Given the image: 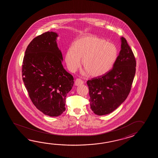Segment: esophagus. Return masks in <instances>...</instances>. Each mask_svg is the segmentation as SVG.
Wrapping results in <instances>:
<instances>
[{
  "label": "esophagus",
  "instance_id": "obj_1",
  "mask_svg": "<svg viewBox=\"0 0 158 158\" xmlns=\"http://www.w3.org/2000/svg\"><path fill=\"white\" fill-rule=\"evenodd\" d=\"M84 84V82L82 81V80H81V79L77 78L76 79L75 81H74V84L76 86H79V85H81L82 84Z\"/></svg>",
  "mask_w": 158,
  "mask_h": 158
}]
</instances>
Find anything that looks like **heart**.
Segmentation results:
<instances>
[{
  "instance_id": "obj_1",
  "label": "heart",
  "mask_w": 158,
  "mask_h": 158,
  "mask_svg": "<svg viewBox=\"0 0 158 158\" xmlns=\"http://www.w3.org/2000/svg\"><path fill=\"white\" fill-rule=\"evenodd\" d=\"M118 57L115 44L94 35H86L80 38L73 47L69 48L65 60L69 70L73 72L80 67L82 59L84 74L98 77L111 70Z\"/></svg>"
}]
</instances>
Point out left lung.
Wrapping results in <instances>:
<instances>
[{"label": "left lung", "mask_w": 158, "mask_h": 158, "mask_svg": "<svg viewBox=\"0 0 158 158\" xmlns=\"http://www.w3.org/2000/svg\"><path fill=\"white\" fill-rule=\"evenodd\" d=\"M121 50L113 68L87 81L90 106L95 114H109L128 97L135 73L136 61L127 41L121 37Z\"/></svg>", "instance_id": "8db88e82"}]
</instances>
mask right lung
I'll return each mask as SVG.
<instances>
[{"instance_id":"1","label":"right lung","mask_w":158,"mask_h":158,"mask_svg":"<svg viewBox=\"0 0 158 158\" xmlns=\"http://www.w3.org/2000/svg\"><path fill=\"white\" fill-rule=\"evenodd\" d=\"M58 34L47 31L35 37L27 46L22 76L31 101L38 110L58 116L65 110V99L73 86L72 75L65 70Z\"/></svg>"}]
</instances>
